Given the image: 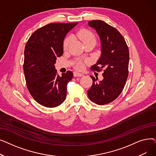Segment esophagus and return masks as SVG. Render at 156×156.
<instances>
[{
    "label": "esophagus",
    "instance_id": "obj_1",
    "mask_svg": "<svg viewBox=\"0 0 156 156\" xmlns=\"http://www.w3.org/2000/svg\"><path fill=\"white\" fill-rule=\"evenodd\" d=\"M73 75H74V76H75V77H81V76H83V75L82 73H78V72H77V71H75L73 73Z\"/></svg>",
    "mask_w": 156,
    "mask_h": 156
}]
</instances>
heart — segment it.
<instances>
[{
    "label": "heart",
    "instance_id": "1",
    "mask_svg": "<svg viewBox=\"0 0 156 156\" xmlns=\"http://www.w3.org/2000/svg\"><path fill=\"white\" fill-rule=\"evenodd\" d=\"M76 37H78L81 42H83L84 45L88 44V43H96V37L92 34L91 31H90L87 30H81L78 31L76 34ZM71 40V37H68L65 38L63 43V48L64 50H67L69 43ZM84 67V64L82 62H78L76 64V68L78 69H82Z\"/></svg>",
    "mask_w": 156,
    "mask_h": 156
}]
</instances>
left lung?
<instances>
[{"label":"left lung","instance_id":"8db88e82","mask_svg":"<svg viewBox=\"0 0 156 156\" xmlns=\"http://www.w3.org/2000/svg\"><path fill=\"white\" fill-rule=\"evenodd\" d=\"M88 25L96 30L101 42V57L90 69H103L104 79L97 82L98 78L90 76L93 83L88 96L92 102L102 105L115 100L124 88L128 76L129 50L124 37L109 24L93 20Z\"/></svg>","mask_w":156,"mask_h":156}]
</instances>
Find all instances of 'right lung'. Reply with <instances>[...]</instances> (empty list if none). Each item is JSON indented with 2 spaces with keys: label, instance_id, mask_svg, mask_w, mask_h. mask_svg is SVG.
Wrapping results in <instances>:
<instances>
[{
  "label": "right lung",
  "instance_id": "obj_1",
  "mask_svg": "<svg viewBox=\"0 0 156 156\" xmlns=\"http://www.w3.org/2000/svg\"><path fill=\"white\" fill-rule=\"evenodd\" d=\"M78 23H50L33 34L24 48L23 70L29 92L40 104L55 108L66 97L67 85L73 73L60 76L55 69L57 57L63 54V42Z\"/></svg>",
  "mask_w": 156,
  "mask_h": 156
}]
</instances>
